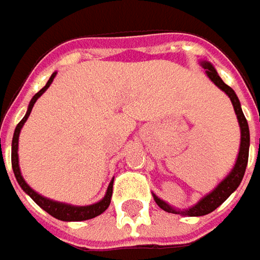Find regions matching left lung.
Instances as JSON below:
<instances>
[{"label": "left lung", "mask_w": 260, "mask_h": 260, "mask_svg": "<svg viewBox=\"0 0 260 260\" xmlns=\"http://www.w3.org/2000/svg\"><path fill=\"white\" fill-rule=\"evenodd\" d=\"M200 65L203 66L205 69V74L207 76L211 79V82L215 86H218L225 95L230 98L233 108H235V113L237 115V121L240 125V147H239V153H237V159H236V164L233 166V169L229 172V175L225 176L224 179L220 182V184L215 186L211 192H208L204 195L197 204L192 207H188L185 210H179V208H175L172 205H169L166 201L160 200L159 197H156L153 194L156 204L159 205L162 210H165L168 213H174V214H181V215H188V217H200V215H205L213 213L217 207L224 203L225 200L230 197V195L235 192L237 189V186L240 185L243 176H245L246 166H247V159H249V146H250V133H249V125H247V120H246L245 114L242 111V107H240V101L237 98L236 92L230 88L229 85H225L223 82V79L218 76L215 68L210 62L207 60H201Z\"/></svg>", "instance_id": "left-lung-1"}]
</instances>
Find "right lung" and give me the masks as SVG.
I'll list each match as a JSON object with an SVG mask.
<instances>
[{
	"label": "right lung",
	"mask_w": 260,
	"mask_h": 260,
	"mask_svg": "<svg viewBox=\"0 0 260 260\" xmlns=\"http://www.w3.org/2000/svg\"><path fill=\"white\" fill-rule=\"evenodd\" d=\"M56 74H57V72H53L52 76L49 78L47 84H46V85L31 98V101H30V104H28V108H27V113H25V115L23 117V120L17 124V127H15L14 136H13V143H11V165H13L15 179H17L18 185L21 186V189H23L27 195H30V198H31L40 208H43L46 213H49L52 217H55L57 220H62V221H84V220H89V218H94L96 215L103 214L105 210L108 208V205L111 203L113 182H114V179H113V181L110 182V185H108L104 198L100 200L98 203H95V204L91 205H72L66 204V203H59V201H55V200H49V198H46L43 195L37 194L35 189L24 181V178H23V175H21V171H20V165H18V137H20V132H21L23 125H24V123L27 121L30 113H31V108H33L35 103L42 96V95L45 94L46 89L52 85Z\"/></svg>",
	"instance_id": "1"
}]
</instances>
